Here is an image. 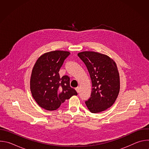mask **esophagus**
I'll list each match as a JSON object with an SVG mask.
<instances>
[{
    "label": "esophagus",
    "mask_w": 149,
    "mask_h": 149,
    "mask_svg": "<svg viewBox=\"0 0 149 149\" xmlns=\"http://www.w3.org/2000/svg\"><path fill=\"white\" fill-rule=\"evenodd\" d=\"M75 90L77 91V92L78 93H79V87H77V88H75Z\"/></svg>",
    "instance_id": "34e87169"
}]
</instances>
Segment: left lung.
<instances>
[{"mask_svg": "<svg viewBox=\"0 0 149 149\" xmlns=\"http://www.w3.org/2000/svg\"><path fill=\"white\" fill-rule=\"evenodd\" d=\"M86 65L92 82L90 98L86 101L93 113H98L111 107L120 91V76L114 61L109 56L94 51L78 54Z\"/></svg>", "mask_w": 149, "mask_h": 149, "instance_id": "obj_1", "label": "left lung"}]
</instances>
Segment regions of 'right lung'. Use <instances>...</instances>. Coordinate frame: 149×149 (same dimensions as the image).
<instances>
[{
	"instance_id": "right-lung-1",
	"label": "right lung",
	"mask_w": 149,
	"mask_h": 149,
	"mask_svg": "<svg viewBox=\"0 0 149 149\" xmlns=\"http://www.w3.org/2000/svg\"><path fill=\"white\" fill-rule=\"evenodd\" d=\"M68 51H54L42 55L32 71L30 89L33 98L40 107L48 111L58 109L65 100L77 95L70 87V77H60L59 71Z\"/></svg>"
}]
</instances>
